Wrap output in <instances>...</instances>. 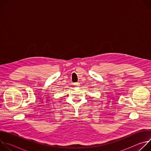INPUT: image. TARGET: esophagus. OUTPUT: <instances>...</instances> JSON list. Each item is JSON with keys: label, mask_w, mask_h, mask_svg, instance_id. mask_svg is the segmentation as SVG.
Wrapping results in <instances>:
<instances>
[{"label": "esophagus", "mask_w": 151, "mask_h": 151, "mask_svg": "<svg viewBox=\"0 0 151 151\" xmlns=\"http://www.w3.org/2000/svg\"><path fill=\"white\" fill-rule=\"evenodd\" d=\"M74 85L76 86V87H79V82H76L74 83Z\"/></svg>", "instance_id": "esophagus-1"}]
</instances>
